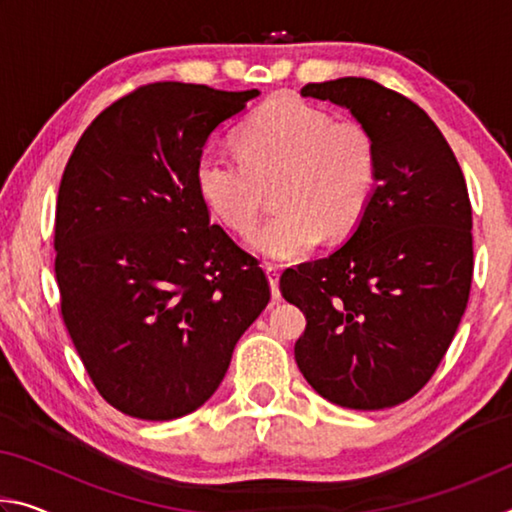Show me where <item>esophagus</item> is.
I'll use <instances>...</instances> for the list:
<instances>
[{
	"label": "esophagus",
	"instance_id": "1",
	"mask_svg": "<svg viewBox=\"0 0 512 512\" xmlns=\"http://www.w3.org/2000/svg\"><path fill=\"white\" fill-rule=\"evenodd\" d=\"M264 271L268 277V284H271L273 300H280V271H277V266H273V264H266Z\"/></svg>",
	"mask_w": 512,
	"mask_h": 512
}]
</instances>
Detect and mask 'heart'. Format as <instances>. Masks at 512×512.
<instances>
[{"mask_svg":"<svg viewBox=\"0 0 512 512\" xmlns=\"http://www.w3.org/2000/svg\"><path fill=\"white\" fill-rule=\"evenodd\" d=\"M241 155L205 149L194 185L225 228L246 232L275 187L280 212L250 232L248 248L273 262L305 257L320 241L357 228L379 176L377 146L366 126L296 97L264 101L237 133Z\"/></svg>","mask_w":512,"mask_h":512,"instance_id":"b5f03b06","label":"heart"}]
</instances>
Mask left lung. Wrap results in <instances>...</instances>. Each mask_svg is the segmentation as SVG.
<instances>
[{"label":"left lung","mask_w":512,"mask_h":512,"mask_svg":"<svg viewBox=\"0 0 512 512\" xmlns=\"http://www.w3.org/2000/svg\"><path fill=\"white\" fill-rule=\"evenodd\" d=\"M300 94L348 108L368 128L379 176L345 244L280 277L284 300L307 318L296 363L332 404L391 409L436 372L470 298L463 171L427 112L384 85L348 76Z\"/></svg>","instance_id":"left-lung-1"}]
</instances>
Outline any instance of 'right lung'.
<instances>
[{
  "mask_svg": "<svg viewBox=\"0 0 512 512\" xmlns=\"http://www.w3.org/2000/svg\"><path fill=\"white\" fill-rule=\"evenodd\" d=\"M255 97L144 85L92 121L60 180V311L103 400L133 418L203 406L271 300L257 259L210 223L194 185L210 135Z\"/></svg>",
  "mask_w": 512,
  "mask_h": 512,
  "instance_id": "obj_1",
  "label": "right lung"
}]
</instances>
